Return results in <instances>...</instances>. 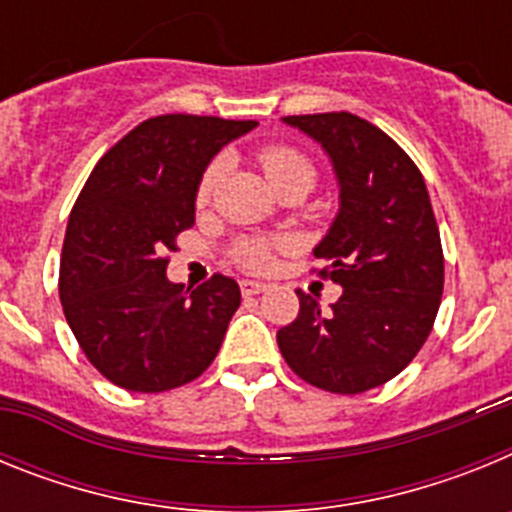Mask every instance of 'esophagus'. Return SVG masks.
Masks as SVG:
<instances>
[{"label":"esophagus","instance_id":"34e87169","mask_svg":"<svg viewBox=\"0 0 512 512\" xmlns=\"http://www.w3.org/2000/svg\"><path fill=\"white\" fill-rule=\"evenodd\" d=\"M266 289H269V284H264V282H253V279H243L241 282V292L246 297L261 295V292H266Z\"/></svg>","mask_w":512,"mask_h":512}]
</instances>
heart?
<instances>
[{
	"mask_svg": "<svg viewBox=\"0 0 512 512\" xmlns=\"http://www.w3.org/2000/svg\"><path fill=\"white\" fill-rule=\"evenodd\" d=\"M256 161L264 169L266 179L271 187L279 189L284 182L295 179V176H310L315 179L312 164L302 156L297 148L282 146V143H271L256 153ZM220 174H223V164L220 161H210L202 171L200 182H197V205H207L215 194L217 184H220ZM287 246V241H271V238H259V235H248L233 246V259L251 271H266L274 261V251Z\"/></svg>",
	"mask_w": 512,
	"mask_h": 512,
	"instance_id": "b5f03b06",
	"label": "heart"
}]
</instances>
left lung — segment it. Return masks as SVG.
Listing matches in <instances>:
<instances>
[{
  "instance_id": "obj_1",
  "label": "left lung",
  "mask_w": 512,
  "mask_h": 512,
  "mask_svg": "<svg viewBox=\"0 0 512 512\" xmlns=\"http://www.w3.org/2000/svg\"><path fill=\"white\" fill-rule=\"evenodd\" d=\"M328 151L341 212L315 256L318 277L343 287L328 312L297 289L300 315L277 333L289 369L333 395L390 382L433 330L443 295V248L431 197L413 158L351 112L289 115Z\"/></svg>"
}]
</instances>
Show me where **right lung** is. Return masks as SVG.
<instances>
[{"label":"right lung","mask_w":512,"mask_h":512,"mask_svg":"<svg viewBox=\"0 0 512 512\" xmlns=\"http://www.w3.org/2000/svg\"><path fill=\"white\" fill-rule=\"evenodd\" d=\"M256 120L158 115L97 161L74 202L61 253L63 315L112 384L166 392L200 377L241 305L235 279L202 287L166 279L179 233L194 225L202 171Z\"/></svg>","instance_id":"1"}]
</instances>
